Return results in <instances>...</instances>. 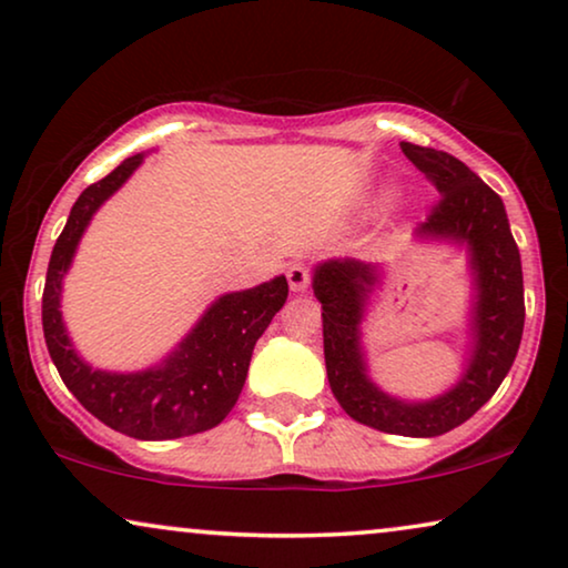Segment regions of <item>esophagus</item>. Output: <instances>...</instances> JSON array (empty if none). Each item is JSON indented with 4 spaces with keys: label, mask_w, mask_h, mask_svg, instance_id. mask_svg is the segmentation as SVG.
Listing matches in <instances>:
<instances>
[{
    "label": "esophagus",
    "mask_w": 568,
    "mask_h": 568,
    "mask_svg": "<svg viewBox=\"0 0 568 568\" xmlns=\"http://www.w3.org/2000/svg\"><path fill=\"white\" fill-rule=\"evenodd\" d=\"M286 282H290L292 292H305L310 286V271L302 263H292L290 271H286Z\"/></svg>",
    "instance_id": "obj_1"
}]
</instances>
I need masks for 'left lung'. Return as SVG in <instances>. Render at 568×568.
Segmentation results:
<instances>
[{
	"mask_svg": "<svg viewBox=\"0 0 568 568\" xmlns=\"http://www.w3.org/2000/svg\"><path fill=\"white\" fill-rule=\"evenodd\" d=\"M400 150L429 181L439 201L418 224L416 237L455 240L470 253L476 274L473 348L468 369L453 390L434 400L406 403L379 390L367 375L362 317L379 284V268L362 261H328L315 268L313 290L323 305V352L331 390L354 422L403 437H439L468 422L499 390L515 364L525 328L523 261L507 212L473 170L453 154L400 142Z\"/></svg>",
	"mask_w": 568,
	"mask_h": 568,
	"instance_id": "1",
	"label": "left lung"
}]
</instances>
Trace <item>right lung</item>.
Wrapping results in <instances>:
<instances>
[{
  "label": "right lung",
  "mask_w": 568,
  "mask_h": 568,
  "mask_svg": "<svg viewBox=\"0 0 568 568\" xmlns=\"http://www.w3.org/2000/svg\"><path fill=\"white\" fill-rule=\"evenodd\" d=\"M144 154L123 160L111 175L88 185L53 245L43 286V336L69 393L111 429L134 439H178L224 422L243 390L255 341L284 307V276L245 292L222 294L189 336L158 367L144 372L92 369L77 356L61 321V278L92 214L142 165Z\"/></svg>",
  "instance_id": "right-lung-1"
}]
</instances>
